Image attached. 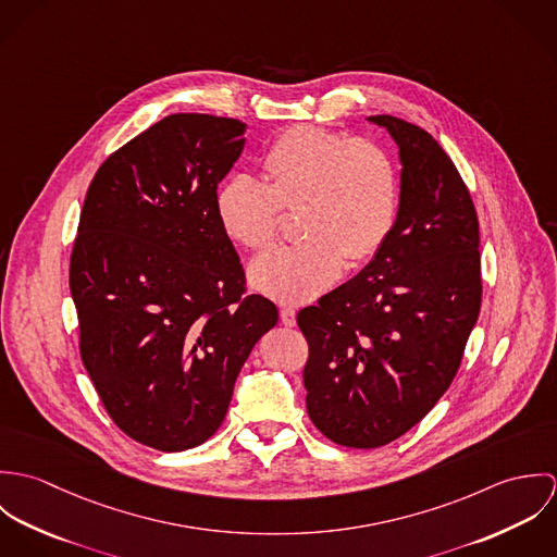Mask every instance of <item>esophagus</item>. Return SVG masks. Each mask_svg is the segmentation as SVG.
I'll return each mask as SVG.
<instances>
[{
  "instance_id": "esophagus-1",
  "label": "esophagus",
  "mask_w": 557,
  "mask_h": 557,
  "mask_svg": "<svg viewBox=\"0 0 557 557\" xmlns=\"http://www.w3.org/2000/svg\"><path fill=\"white\" fill-rule=\"evenodd\" d=\"M281 321L285 325H296V309L294 307H281Z\"/></svg>"
}]
</instances>
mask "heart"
I'll return each mask as SVG.
<instances>
[{"mask_svg": "<svg viewBox=\"0 0 557 557\" xmlns=\"http://www.w3.org/2000/svg\"><path fill=\"white\" fill-rule=\"evenodd\" d=\"M261 180L227 177L214 197L221 230L250 250L270 246L281 208L300 206L305 242L278 246L248 268L263 296L298 305L321 296L388 242L397 225V162L377 141L318 126L285 131L261 159Z\"/></svg>", "mask_w": 557, "mask_h": 557, "instance_id": "1", "label": "heart"}]
</instances>
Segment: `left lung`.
<instances>
[{
	"label": "left lung",
	"instance_id": "obj_1",
	"mask_svg": "<svg viewBox=\"0 0 557 557\" xmlns=\"http://www.w3.org/2000/svg\"><path fill=\"white\" fill-rule=\"evenodd\" d=\"M369 122L398 146L397 225L354 278L298 313L309 416L349 448L386 446L433 409L457 375L482 298L476 210L455 162L405 120Z\"/></svg>",
	"mask_w": 557,
	"mask_h": 557
}]
</instances>
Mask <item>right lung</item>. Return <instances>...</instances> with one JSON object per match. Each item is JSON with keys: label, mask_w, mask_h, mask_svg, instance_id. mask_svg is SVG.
Instances as JSON below:
<instances>
[{"label": "right lung", "mask_w": 557, "mask_h": 557, "mask_svg": "<svg viewBox=\"0 0 557 557\" xmlns=\"http://www.w3.org/2000/svg\"><path fill=\"white\" fill-rule=\"evenodd\" d=\"M246 124L175 113L96 171L71 257L83 364L111 420L164 453L210 440L278 309L244 294L214 197Z\"/></svg>", "instance_id": "1"}]
</instances>
